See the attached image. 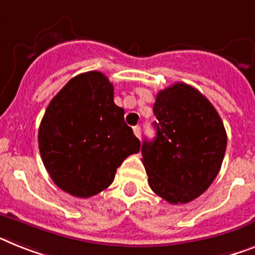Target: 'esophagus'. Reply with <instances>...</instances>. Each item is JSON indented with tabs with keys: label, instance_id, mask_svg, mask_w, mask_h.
I'll list each match as a JSON object with an SVG mask.
<instances>
[{
	"label": "esophagus",
	"instance_id": "34e87169",
	"mask_svg": "<svg viewBox=\"0 0 255 255\" xmlns=\"http://www.w3.org/2000/svg\"><path fill=\"white\" fill-rule=\"evenodd\" d=\"M132 131H134V134H135V136H138V138H140V128L139 126H134L132 128Z\"/></svg>",
	"mask_w": 255,
	"mask_h": 255
}]
</instances>
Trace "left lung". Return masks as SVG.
I'll return each instance as SVG.
<instances>
[{
  "instance_id": "8db88e82",
  "label": "left lung",
  "mask_w": 255,
  "mask_h": 255,
  "mask_svg": "<svg viewBox=\"0 0 255 255\" xmlns=\"http://www.w3.org/2000/svg\"><path fill=\"white\" fill-rule=\"evenodd\" d=\"M156 138L142 144L153 193L172 205L203 194L218 176L227 148L219 113L198 90L174 83L156 95Z\"/></svg>"
}]
</instances>
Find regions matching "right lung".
Wrapping results in <instances>:
<instances>
[{
	"label": "right lung",
	"instance_id": "1",
	"mask_svg": "<svg viewBox=\"0 0 255 255\" xmlns=\"http://www.w3.org/2000/svg\"><path fill=\"white\" fill-rule=\"evenodd\" d=\"M113 102V85L100 71L67 82L52 99L39 128V150L54 184L78 198L107 189L140 142Z\"/></svg>",
	"mask_w": 255,
	"mask_h": 255
}]
</instances>
